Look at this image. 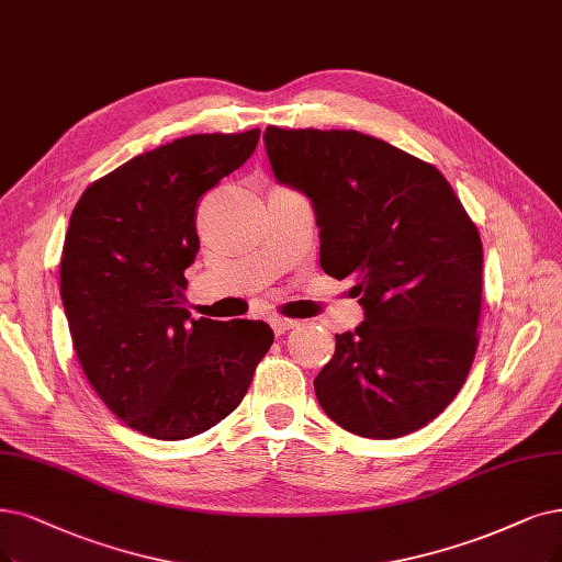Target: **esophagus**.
Instances as JSON below:
<instances>
[{
	"instance_id": "esophagus-1",
	"label": "esophagus",
	"mask_w": 562,
	"mask_h": 562,
	"mask_svg": "<svg viewBox=\"0 0 562 562\" xmlns=\"http://www.w3.org/2000/svg\"><path fill=\"white\" fill-rule=\"evenodd\" d=\"M270 326H273L276 336H282V334H286V330L296 328L299 322L296 319H286V317H273V319H270Z\"/></svg>"
}]
</instances>
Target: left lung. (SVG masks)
I'll list each match as a JSON object with an SVG mask.
<instances>
[{"mask_svg": "<svg viewBox=\"0 0 562 562\" xmlns=\"http://www.w3.org/2000/svg\"><path fill=\"white\" fill-rule=\"evenodd\" d=\"M263 140L278 182L313 201L324 273L355 280L366 313L315 380L322 409L370 440L424 428L465 384L480 342L474 222L432 164L382 138L266 127Z\"/></svg>", "mask_w": 562, "mask_h": 562, "instance_id": "obj_1", "label": "left lung"}]
</instances>
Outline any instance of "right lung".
Here are the masks:
<instances>
[{
    "label": "right lung",
    "instance_id": "obj_1",
    "mask_svg": "<svg viewBox=\"0 0 562 562\" xmlns=\"http://www.w3.org/2000/svg\"><path fill=\"white\" fill-rule=\"evenodd\" d=\"M259 134L159 145L94 180L71 213L59 296L76 357L97 396L148 438L220 424L273 345L263 322L192 319L184 307L199 199L249 159Z\"/></svg>",
    "mask_w": 562,
    "mask_h": 562
}]
</instances>
